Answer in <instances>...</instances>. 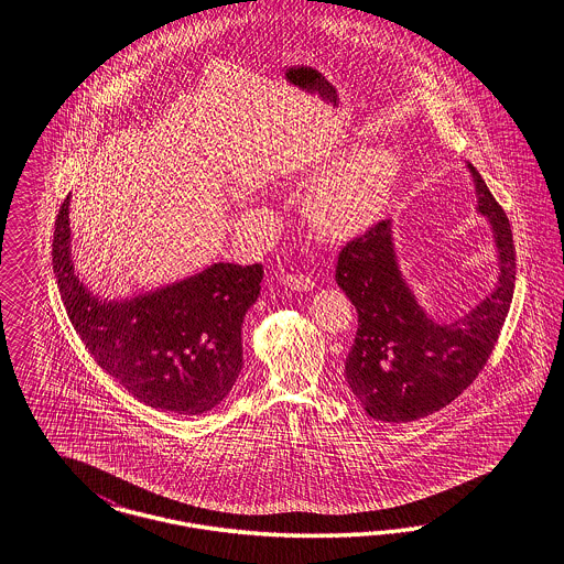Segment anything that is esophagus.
Instances as JSON below:
<instances>
[{
  "label": "esophagus",
  "instance_id": "esophagus-1",
  "mask_svg": "<svg viewBox=\"0 0 564 564\" xmlns=\"http://www.w3.org/2000/svg\"><path fill=\"white\" fill-rule=\"evenodd\" d=\"M282 284L291 291L296 293H305V291H312L314 289V280L310 275H303V273H286L282 275Z\"/></svg>",
  "mask_w": 564,
  "mask_h": 564
}]
</instances>
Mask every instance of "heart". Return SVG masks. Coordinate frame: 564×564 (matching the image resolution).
I'll return each mask as SVG.
<instances>
[{"label": "heart", "instance_id": "heart-1", "mask_svg": "<svg viewBox=\"0 0 564 564\" xmlns=\"http://www.w3.org/2000/svg\"><path fill=\"white\" fill-rule=\"evenodd\" d=\"M400 176L390 149H365L326 172L314 187L307 215L322 236L349 238L383 215Z\"/></svg>", "mask_w": 564, "mask_h": 564}]
</instances>
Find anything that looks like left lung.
Here are the masks:
<instances>
[{"label": "left lung", "instance_id": "obj_1", "mask_svg": "<svg viewBox=\"0 0 564 564\" xmlns=\"http://www.w3.org/2000/svg\"><path fill=\"white\" fill-rule=\"evenodd\" d=\"M467 169L478 210L492 227L499 280L466 316L451 324L427 318L398 270L390 220H379L339 252L335 280L358 312L345 381L377 421L406 423L451 404L485 368L508 318L516 282L512 227L480 172Z\"/></svg>", "mask_w": 564, "mask_h": 564}]
</instances>
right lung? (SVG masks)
Instances as JSON below:
<instances>
[{
  "label": "right lung",
  "instance_id": "1",
  "mask_svg": "<svg viewBox=\"0 0 564 564\" xmlns=\"http://www.w3.org/2000/svg\"><path fill=\"white\" fill-rule=\"evenodd\" d=\"M52 270L75 333L137 400L199 415L231 392L242 370V322L261 291V263H215L153 293L100 301L75 275L67 196L54 223Z\"/></svg>",
  "mask_w": 564,
  "mask_h": 564
}]
</instances>
